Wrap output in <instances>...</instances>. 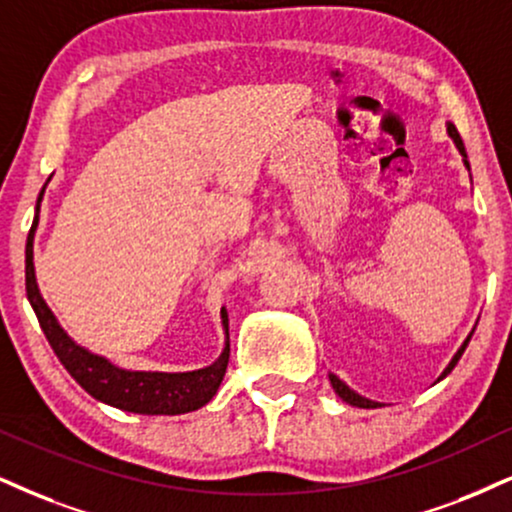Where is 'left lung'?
Returning a JSON list of instances; mask_svg holds the SVG:
<instances>
[{"label": "left lung", "instance_id": "8db88e82", "mask_svg": "<svg viewBox=\"0 0 512 512\" xmlns=\"http://www.w3.org/2000/svg\"><path fill=\"white\" fill-rule=\"evenodd\" d=\"M449 135L453 137V142H456V147H458V151H460V154H463V159H465V166H468V168H470V163H468V154H465L463 140H460V135H458L456 125H451V123H449ZM470 337H472V334H470ZM470 337H468V339H465V342H463V346H460V349H458V353H456V356H453V358H451L449 368H446L444 372H441V377H439V380H444V377H446V375H449V372H451L453 368H456V363L460 361V356H463V351H465V346H468V342H470ZM330 382H332V389H334V391H337V394H339V396H342V399H344L346 403H351V406H358V408H380V403H377V401H370V399H365V396H361V394H356V391H353V389H349V387H346V384H344L342 380H339V377H337V375H330Z\"/></svg>", "mask_w": 512, "mask_h": 512}]
</instances>
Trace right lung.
I'll return each instance as SVG.
<instances>
[{
  "instance_id": "1",
  "label": "right lung",
  "mask_w": 512,
  "mask_h": 512,
  "mask_svg": "<svg viewBox=\"0 0 512 512\" xmlns=\"http://www.w3.org/2000/svg\"><path fill=\"white\" fill-rule=\"evenodd\" d=\"M44 194V187L40 192V199ZM40 199H37V208H40ZM37 218L30 227L28 244H25V292H28V301L40 320V327L52 344V349L63 368L71 372V377L80 384L87 394L94 396L97 401L109 403L113 408L128 410V413L140 415H180L192 413L216 396V391L223 382L227 361H230V334H227V311H220L225 327V349L220 358L213 365L192 372H137V370H123L111 365L106 358L94 356L87 349H82L61 330L56 323L54 313L44 304L40 289L35 282V266H33V237Z\"/></svg>"
}]
</instances>
